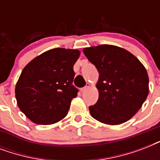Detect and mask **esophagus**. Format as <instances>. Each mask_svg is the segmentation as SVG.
<instances>
[{"mask_svg":"<svg viewBox=\"0 0 160 160\" xmlns=\"http://www.w3.org/2000/svg\"><path fill=\"white\" fill-rule=\"evenodd\" d=\"M90 84H89V83H87V85H86V86H85V87H83V88H81V89H80V91H81V92H85V91H86V90H88V89H89V88H90Z\"/></svg>","mask_w":160,"mask_h":160,"instance_id":"34e87169","label":"esophagus"}]
</instances>
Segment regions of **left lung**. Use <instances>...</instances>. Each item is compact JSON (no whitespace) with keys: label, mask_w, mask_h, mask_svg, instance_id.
<instances>
[{"label":"left lung","mask_w":160,"mask_h":160,"mask_svg":"<svg viewBox=\"0 0 160 160\" xmlns=\"http://www.w3.org/2000/svg\"><path fill=\"white\" fill-rule=\"evenodd\" d=\"M83 52L99 72V99L89 107L91 116L109 125L128 121L149 95V75L144 65L129 51L112 45L87 47Z\"/></svg>","instance_id":"1"}]
</instances>
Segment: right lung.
Wrapping results in <instances>:
<instances>
[{
    "label": "right lung",
    "instance_id": "add662e5",
    "mask_svg": "<svg viewBox=\"0 0 160 160\" xmlns=\"http://www.w3.org/2000/svg\"><path fill=\"white\" fill-rule=\"evenodd\" d=\"M78 50L55 48L30 61L16 83L17 105L30 120L52 124L68 114L78 90L72 85L73 66L80 57Z\"/></svg>",
    "mask_w": 160,
    "mask_h": 160
}]
</instances>
